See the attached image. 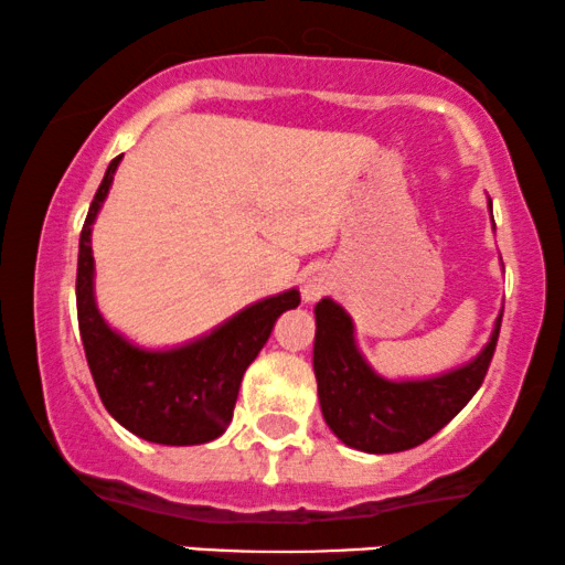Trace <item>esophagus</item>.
<instances>
[{"label": "esophagus", "instance_id": "esophagus-1", "mask_svg": "<svg viewBox=\"0 0 565 565\" xmlns=\"http://www.w3.org/2000/svg\"><path fill=\"white\" fill-rule=\"evenodd\" d=\"M328 291V284L323 276H307L305 278V287H302V297L307 299V302H316V299H320Z\"/></svg>", "mask_w": 565, "mask_h": 565}]
</instances>
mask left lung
<instances>
[{
	"label": "left lung",
	"instance_id": "8db88e82",
	"mask_svg": "<svg viewBox=\"0 0 565 565\" xmlns=\"http://www.w3.org/2000/svg\"><path fill=\"white\" fill-rule=\"evenodd\" d=\"M498 316L490 341L467 365L423 381H388L360 354L354 323L333 299L316 305V367L320 409L335 438L365 454H396L443 430L477 394L495 352Z\"/></svg>",
	"mask_w": 565,
	"mask_h": 565
}]
</instances>
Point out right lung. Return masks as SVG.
<instances>
[{
    "instance_id": "1",
    "label": "right lung",
    "mask_w": 565,
    "mask_h": 565,
    "mask_svg": "<svg viewBox=\"0 0 565 565\" xmlns=\"http://www.w3.org/2000/svg\"><path fill=\"white\" fill-rule=\"evenodd\" d=\"M119 161L122 156L106 169L81 232L77 323L85 360L106 412L119 425L161 446H198L230 427L242 375L268 341L276 318L299 305V291L260 299L184 347L153 352L130 344L109 328L93 295L90 226L109 195Z\"/></svg>"
}]
</instances>
